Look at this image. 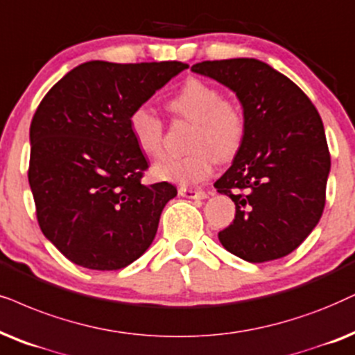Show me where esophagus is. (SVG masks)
I'll return each instance as SVG.
<instances>
[{"label":"esophagus","instance_id":"1","mask_svg":"<svg viewBox=\"0 0 355 355\" xmlns=\"http://www.w3.org/2000/svg\"><path fill=\"white\" fill-rule=\"evenodd\" d=\"M179 196L187 197V199H207L205 191H197V189L179 187Z\"/></svg>","mask_w":355,"mask_h":355}]
</instances>
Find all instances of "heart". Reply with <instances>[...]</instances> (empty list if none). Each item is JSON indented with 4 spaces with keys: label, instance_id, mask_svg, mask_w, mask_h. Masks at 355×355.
<instances>
[{
    "label": "heart",
    "instance_id": "1",
    "mask_svg": "<svg viewBox=\"0 0 355 355\" xmlns=\"http://www.w3.org/2000/svg\"><path fill=\"white\" fill-rule=\"evenodd\" d=\"M176 116L194 122L189 138L191 153L182 158H164L153 166L159 181L191 186L205 181L214 173L215 155L230 159L241 148L246 137V116L236 101L222 98L215 86L202 80H189L169 99ZM128 127L141 153L158 158L163 153V121L146 105L133 109Z\"/></svg>",
    "mask_w": 355,
    "mask_h": 355
}]
</instances>
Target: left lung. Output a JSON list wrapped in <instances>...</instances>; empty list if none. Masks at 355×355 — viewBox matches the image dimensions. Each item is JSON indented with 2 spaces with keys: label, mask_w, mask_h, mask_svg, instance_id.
<instances>
[{
  "label": "left lung",
  "mask_w": 355,
  "mask_h": 355,
  "mask_svg": "<svg viewBox=\"0 0 355 355\" xmlns=\"http://www.w3.org/2000/svg\"><path fill=\"white\" fill-rule=\"evenodd\" d=\"M191 70L234 91L246 116L241 148L214 184L236 205L220 243L248 262L290 254L326 204L331 155L318 110L295 83L259 60H214Z\"/></svg>",
  "instance_id": "left-lung-1"
}]
</instances>
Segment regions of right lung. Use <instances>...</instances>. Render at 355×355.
<instances>
[{
	"label": "right lung",
	"instance_id": "1",
	"mask_svg": "<svg viewBox=\"0 0 355 355\" xmlns=\"http://www.w3.org/2000/svg\"><path fill=\"white\" fill-rule=\"evenodd\" d=\"M186 68L94 60L73 68L40 101L27 176L39 227L67 259L117 270L150 248L178 191L169 182H144L148 161L128 117Z\"/></svg>",
	"mask_w": 355,
	"mask_h": 355
}]
</instances>
